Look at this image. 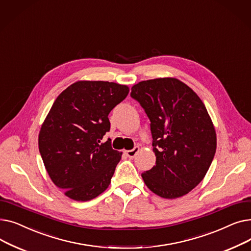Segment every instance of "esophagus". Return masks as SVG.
I'll return each instance as SVG.
<instances>
[{
  "instance_id": "obj_1",
  "label": "esophagus",
  "mask_w": 251,
  "mask_h": 251,
  "mask_svg": "<svg viewBox=\"0 0 251 251\" xmlns=\"http://www.w3.org/2000/svg\"><path fill=\"white\" fill-rule=\"evenodd\" d=\"M139 147H135L133 150H130V151H126V154L128 157H130V159H133V157H135V155L139 152Z\"/></svg>"
}]
</instances>
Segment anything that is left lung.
<instances>
[{"mask_svg": "<svg viewBox=\"0 0 251 251\" xmlns=\"http://www.w3.org/2000/svg\"><path fill=\"white\" fill-rule=\"evenodd\" d=\"M151 120L155 166L141 177L151 191L174 200L204 178L217 150V134L204 103L174 77L140 81L131 88Z\"/></svg>", "mask_w": 251, "mask_h": 251, "instance_id": "8db88e82", "label": "left lung"}]
</instances>
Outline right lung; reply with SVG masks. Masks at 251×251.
Returning a JSON list of instances; mask_svg holds the SVG:
<instances>
[{
    "mask_svg": "<svg viewBox=\"0 0 251 251\" xmlns=\"http://www.w3.org/2000/svg\"><path fill=\"white\" fill-rule=\"evenodd\" d=\"M128 94L127 85L80 80L52 103L38 149L50 180L69 199L87 201L109 187L122 152L101 140L110 130V112Z\"/></svg>",
    "mask_w": 251,
    "mask_h": 251,
    "instance_id": "obj_1",
    "label": "right lung"
}]
</instances>
